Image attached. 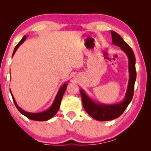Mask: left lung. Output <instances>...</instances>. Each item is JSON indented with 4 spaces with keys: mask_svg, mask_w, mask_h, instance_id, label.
Returning a JSON list of instances; mask_svg holds the SVG:
<instances>
[{
    "mask_svg": "<svg viewBox=\"0 0 151 151\" xmlns=\"http://www.w3.org/2000/svg\"><path fill=\"white\" fill-rule=\"evenodd\" d=\"M112 43L119 46L126 53L129 58V68L130 72L129 82L126 96L122 103L112 105L99 104L91 101L83 90H80L84 109L93 119L100 121H111L119 117L123 113L127 107L131 103L134 94V83L137 78L135 68V56L131 47L122 39L116 32L111 31Z\"/></svg>",
    "mask_w": 151,
    "mask_h": 151,
    "instance_id": "obj_1",
    "label": "left lung"
}]
</instances>
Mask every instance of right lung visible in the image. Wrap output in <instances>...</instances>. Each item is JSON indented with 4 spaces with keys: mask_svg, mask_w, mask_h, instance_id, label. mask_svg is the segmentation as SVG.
I'll return each instance as SVG.
<instances>
[{
    "mask_svg": "<svg viewBox=\"0 0 151 151\" xmlns=\"http://www.w3.org/2000/svg\"><path fill=\"white\" fill-rule=\"evenodd\" d=\"M26 38H27V37L24 35L23 38L21 39V40H20V41L18 43L17 45L14 48L13 55H14L15 52H16V50H17V48H19V46L24 41L25 39H26ZM66 86H67V84H65V85H63L62 87L60 88L59 91H58V93H57V96H56V98L55 99L54 103H53L52 105L50 106V109H48L46 111L42 112H39V113H30V112L24 111L23 110H22L20 108V107H19V106L17 105L16 101H15L14 97H13V96H12V94H11V95L12 97V99H13V101H14L15 106H16L17 109L19 110L20 113H22L23 115L27 116L28 119H29L30 120H33V121H47V120H48V119H51L52 116H54L56 114V113L58 112V109H59V108H60V104L61 100H62L63 96L66 91Z\"/></svg>",
    "mask_w": 151,
    "mask_h": 151,
    "instance_id": "right-lung-1",
    "label": "right lung"
}]
</instances>
